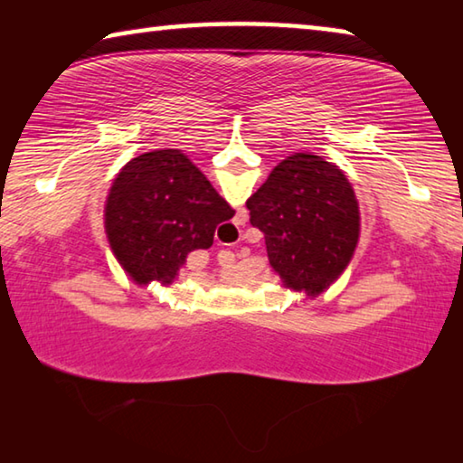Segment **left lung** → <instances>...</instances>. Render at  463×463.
Here are the masks:
<instances>
[{
	"label": "left lung",
	"instance_id": "1",
	"mask_svg": "<svg viewBox=\"0 0 463 463\" xmlns=\"http://www.w3.org/2000/svg\"><path fill=\"white\" fill-rule=\"evenodd\" d=\"M271 268L288 288L325 292L354 257L359 206L354 187L323 156L294 153L247 200Z\"/></svg>",
	"mask_w": 463,
	"mask_h": 463
}]
</instances>
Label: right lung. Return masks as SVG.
<instances>
[{"mask_svg": "<svg viewBox=\"0 0 463 463\" xmlns=\"http://www.w3.org/2000/svg\"><path fill=\"white\" fill-rule=\"evenodd\" d=\"M234 210L182 151L138 155L114 179L106 234L122 268L138 284H169L187 253L208 249Z\"/></svg>", "mask_w": 463, "mask_h": 463, "instance_id": "add662e5", "label": "right lung"}]
</instances>
